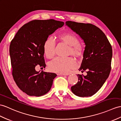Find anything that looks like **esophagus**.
Listing matches in <instances>:
<instances>
[{
  "label": "esophagus",
  "mask_w": 121,
  "mask_h": 121,
  "mask_svg": "<svg viewBox=\"0 0 121 121\" xmlns=\"http://www.w3.org/2000/svg\"><path fill=\"white\" fill-rule=\"evenodd\" d=\"M58 75H67L66 74H64V73H58Z\"/></svg>",
  "instance_id": "esophagus-1"
}]
</instances>
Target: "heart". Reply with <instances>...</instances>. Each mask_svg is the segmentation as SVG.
<instances>
[{
    "instance_id": "1",
    "label": "heart",
    "mask_w": 121,
    "mask_h": 121,
    "mask_svg": "<svg viewBox=\"0 0 121 121\" xmlns=\"http://www.w3.org/2000/svg\"><path fill=\"white\" fill-rule=\"evenodd\" d=\"M60 39L70 46L69 53L76 57L82 56L84 53V49L78 43V39L74 34L64 33L59 36ZM56 42L53 36L47 38L43 43L44 53L48 58H51L55 54ZM76 66V61L72 57H57L49 64V67L51 71L58 73H67Z\"/></svg>"
}]
</instances>
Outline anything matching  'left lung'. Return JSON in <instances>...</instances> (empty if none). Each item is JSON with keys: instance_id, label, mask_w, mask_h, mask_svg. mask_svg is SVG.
I'll list each match as a JSON object with an SVG mask.
<instances>
[{"instance_id": "obj_1", "label": "left lung", "mask_w": 121, "mask_h": 121, "mask_svg": "<svg viewBox=\"0 0 121 121\" xmlns=\"http://www.w3.org/2000/svg\"><path fill=\"white\" fill-rule=\"evenodd\" d=\"M66 25L84 40L83 59L78 69L86 71L87 75L78 74V82L71 87L72 92L80 97L95 95L101 89L109 75L112 50L101 29L91 23L67 21Z\"/></svg>"}]
</instances>
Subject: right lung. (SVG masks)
<instances>
[{
  "label": "right lung",
  "instance_id": "1",
  "mask_svg": "<svg viewBox=\"0 0 121 121\" xmlns=\"http://www.w3.org/2000/svg\"><path fill=\"white\" fill-rule=\"evenodd\" d=\"M64 22L54 19L34 20L19 29L10 46L12 75L20 90L30 96H40L50 90L54 73L37 72L36 66L45 68L43 43L47 38Z\"/></svg>",
  "mask_w": 121,
  "mask_h": 121
}]
</instances>
